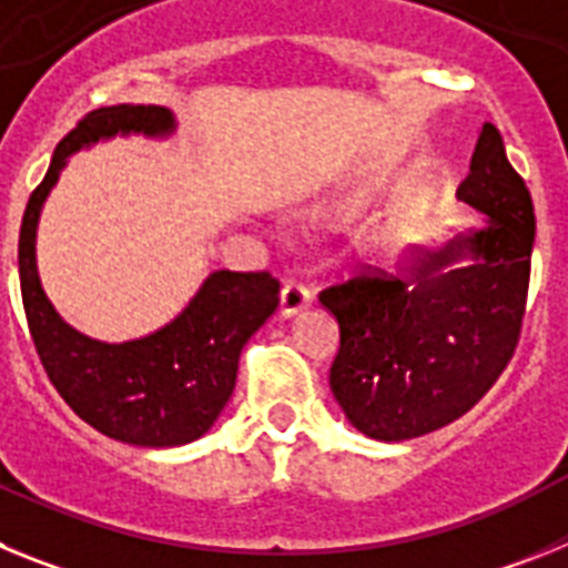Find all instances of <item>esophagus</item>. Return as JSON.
I'll list each match as a JSON object with an SVG mask.
<instances>
[{"mask_svg":"<svg viewBox=\"0 0 568 568\" xmlns=\"http://www.w3.org/2000/svg\"><path fill=\"white\" fill-rule=\"evenodd\" d=\"M310 304H313V293L304 284H298V281H287L281 287V315L284 318H293L301 310H307Z\"/></svg>","mask_w":568,"mask_h":568,"instance_id":"34e87169","label":"esophagus"}]
</instances>
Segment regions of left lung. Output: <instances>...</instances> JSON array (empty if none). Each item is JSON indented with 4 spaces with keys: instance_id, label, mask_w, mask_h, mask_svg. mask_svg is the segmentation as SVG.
<instances>
[{
    "instance_id": "8db88e82",
    "label": "left lung",
    "mask_w": 568,
    "mask_h": 568,
    "mask_svg": "<svg viewBox=\"0 0 568 568\" xmlns=\"http://www.w3.org/2000/svg\"><path fill=\"white\" fill-rule=\"evenodd\" d=\"M458 199L486 215L440 247H413L398 278L361 273L318 301L341 329L329 389L375 440H409L453 424L509 364L529 290L535 207L486 122Z\"/></svg>"
}]
</instances>
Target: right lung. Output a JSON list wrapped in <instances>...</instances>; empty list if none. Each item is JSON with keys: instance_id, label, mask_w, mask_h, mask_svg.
Listing matches in <instances>:
<instances>
[{"instance_id": "add662e5", "label": "right lung", "mask_w": 568, "mask_h": 568, "mask_svg": "<svg viewBox=\"0 0 568 568\" xmlns=\"http://www.w3.org/2000/svg\"><path fill=\"white\" fill-rule=\"evenodd\" d=\"M173 133V110L159 104H115L84 115L59 142L19 230L22 304L48 378L93 429L150 449L193 444L219 420L235 389L241 349L278 307V281L270 273L215 270L170 324L110 344L70 327L50 304L39 278L37 230L70 155L115 135Z\"/></svg>"}]
</instances>
